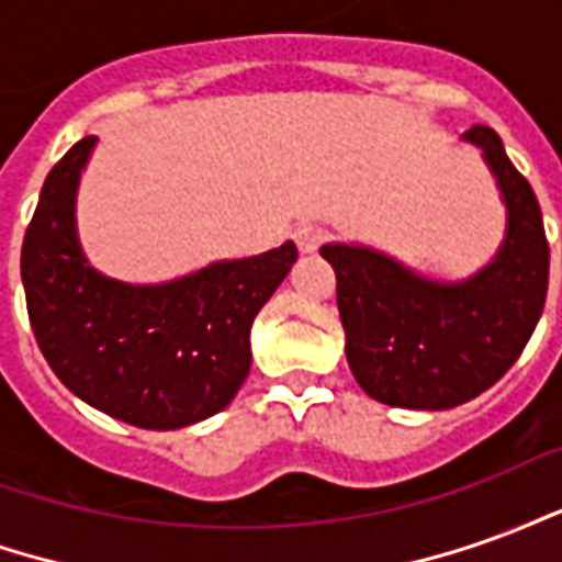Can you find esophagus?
<instances>
[{
	"instance_id": "obj_1",
	"label": "esophagus",
	"mask_w": 562,
	"mask_h": 562,
	"mask_svg": "<svg viewBox=\"0 0 562 562\" xmlns=\"http://www.w3.org/2000/svg\"><path fill=\"white\" fill-rule=\"evenodd\" d=\"M322 240H325V232L316 228V225H301V228H294V244H297V249H301L304 256L316 252L318 246H322Z\"/></svg>"
}]
</instances>
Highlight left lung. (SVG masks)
Listing matches in <instances>:
<instances>
[{
  "label": "left lung",
  "instance_id": "obj_1",
  "mask_svg": "<svg viewBox=\"0 0 562 562\" xmlns=\"http://www.w3.org/2000/svg\"><path fill=\"white\" fill-rule=\"evenodd\" d=\"M463 140L482 149L506 204L496 256L458 282L422 277L382 249L325 244L337 273L346 358L358 385L403 409H451L479 397L518 361L548 294V240L530 183L491 126Z\"/></svg>",
  "mask_w": 562,
  "mask_h": 562
}]
</instances>
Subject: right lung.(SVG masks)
<instances>
[{"label":"right lung","instance_id":"obj_1","mask_svg":"<svg viewBox=\"0 0 562 562\" xmlns=\"http://www.w3.org/2000/svg\"><path fill=\"white\" fill-rule=\"evenodd\" d=\"M95 140H78L50 168L23 237L32 334L59 382L92 409L144 430L189 427L222 413L249 376V330L297 246L285 240L156 285L104 277L83 256L75 220Z\"/></svg>","mask_w":562,"mask_h":562}]
</instances>
